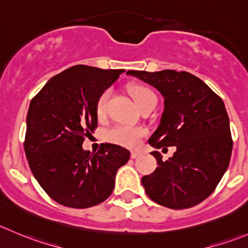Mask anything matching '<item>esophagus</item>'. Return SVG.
Returning a JSON list of instances; mask_svg holds the SVG:
<instances>
[{"label": "esophagus", "mask_w": 248, "mask_h": 248, "mask_svg": "<svg viewBox=\"0 0 248 248\" xmlns=\"http://www.w3.org/2000/svg\"><path fill=\"white\" fill-rule=\"evenodd\" d=\"M139 156H140V153H139V151H132V154H131L132 158H137V157H139Z\"/></svg>", "instance_id": "obj_1"}]
</instances>
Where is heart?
Returning a JSON list of instances; mask_svg holds the SVG:
<instances>
[{
    "label": "heart",
    "mask_w": 248,
    "mask_h": 248,
    "mask_svg": "<svg viewBox=\"0 0 248 248\" xmlns=\"http://www.w3.org/2000/svg\"><path fill=\"white\" fill-rule=\"evenodd\" d=\"M131 94L139 109L156 99L155 93L149 88L144 87V86L133 87L131 91ZM110 95H111V92L107 90L98 98L97 104H95V112H97L98 117H104L107 115ZM144 136H145V129L140 128V127L127 126V124H116L107 132L108 140L117 144V145L126 146V148H137Z\"/></svg>",
    "instance_id": "1"
}]
</instances>
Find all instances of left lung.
Listing matches in <instances>:
<instances>
[{
  "instance_id": "left-lung-1",
  "label": "left lung",
  "mask_w": 248,
  "mask_h": 248,
  "mask_svg": "<svg viewBox=\"0 0 248 248\" xmlns=\"http://www.w3.org/2000/svg\"><path fill=\"white\" fill-rule=\"evenodd\" d=\"M154 86L165 99L161 122L149 144L156 149L175 146L158 167L141 178L145 193L172 210L199 205L217 188L229 166L232 150L229 116L222 98L202 80L186 71H127Z\"/></svg>"
}]
</instances>
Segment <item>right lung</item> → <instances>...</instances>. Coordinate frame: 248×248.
Listing matches in <instances>:
<instances>
[{"instance_id":"1","label":"right lung","mask_w":248,"mask_h":248,"mask_svg":"<svg viewBox=\"0 0 248 248\" xmlns=\"http://www.w3.org/2000/svg\"><path fill=\"white\" fill-rule=\"evenodd\" d=\"M124 69L75 65L53 76L32 98L26 116L24 150L33 177L52 200L71 208L99 205L111 195L117 170L131 153L82 144L98 127L95 104Z\"/></svg>"}]
</instances>
